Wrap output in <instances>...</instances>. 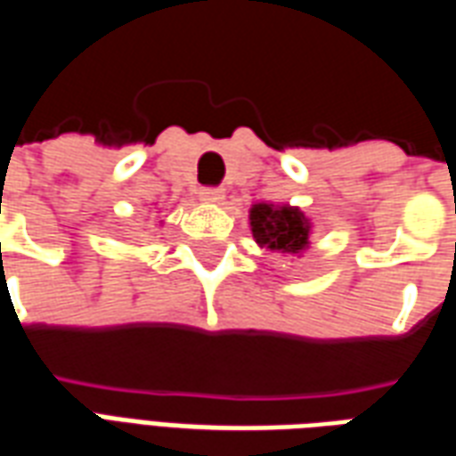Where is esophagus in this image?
I'll return each mask as SVG.
<instances>
[{
  "label": "esophagus",
  "instance_id": "obj_1",
  "mask_svg": "<svg viewBox=\"0 0 456 456\" xmlns=\"http://www.w3.org/2000/svg\"><path fill=\"white\" fill-rule=\"evenodd\" d=\"M200 200H205V202H222L224 200V190L215 188V185L200 188Z\"/></svg>",
  "mask_w": 456,
  "mask_h": 456
}]
</instances>
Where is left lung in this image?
Listing matches in <instances>:
<instances>
[{
	"instance_id": "8db88e82",
	"label": "left lung",
	"mask_w": 456,
	"mask_h": 456,
	"mask_svg": "<svg viewBox=\"0 0 456 456\" xmlns=\"http://www.w3.org/2000/svg\"><path fill=\"white\" fill-rule=\"evenodd\" d=\"M251 232L261 247L276 251H300L307 244L305 217L290 208H271V205H254L251 209Z\"/></svg>"
}]
</instances>
